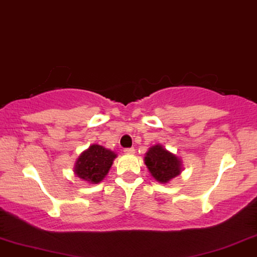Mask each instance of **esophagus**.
<instances>
[{"label": "esophagus", "instance_id": "obj_1", "mask_svg": "<svg viewBox=\"0 0 257 257\" xmlns=\"http://www.w3.org/2000/svg\"><path fill=\"white\" fill-rule=\"evenodd\" d=\"M125 154H134L135 153V149L134 148H124V150H123Z\"/></svg>", "mask_w": 257, "mask_h": 257}]
</instances>
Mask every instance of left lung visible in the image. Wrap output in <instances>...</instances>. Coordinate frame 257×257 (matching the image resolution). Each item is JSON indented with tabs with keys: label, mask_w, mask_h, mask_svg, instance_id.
Masks as SVG:
<instances>
[{
	"label": "left lung",
	"mask_w": 257,
	"mask_h": 257,
	"mask_svg": "<svg viewBox=\"0 0 257 257\" xmlns=\"http://www.w3.org/2000/svg\"><path fill=\"white\" fill-rule=\"evenodd\" d=\"M145 161L154 179L161 183L168 182L181 173L180 160L160 145L154 146L149 149Z\"/></svg>",
	"instance_id": "obj_1"
}]
</instances>
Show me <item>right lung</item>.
Returning <instances> with one entry per match:
<instances>
[{"instance_id": "add662e5", "label": "right lung", "mask_w": 257, "mask_h": 257, "mask_svg": "<svg viewBox=\"0 0 257 257\" xmlns=\"http://www.w3.org/2000/svg\"><path fill=\"white\" fill-rule=\"evenodd\" d=\"M116 154L102 146L93 145L78 157L75 173L80 179L90 183H98L107 175Z\"/></svg>"}]
</instances>
